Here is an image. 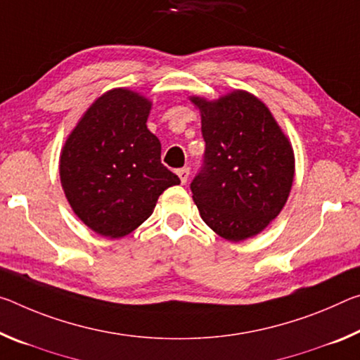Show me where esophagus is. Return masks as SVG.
<instances>
[{
    "label": "esophagus",
    "mask_w": 360,
    "mask_h": 360,
    "mask_svg": "<svg viewBox=\"0 0 360 360\" xmlns=\"http://www.w3.org/2000/svg\"><path fill=\"white\" fill-rule=\"evenodd\" d=\"M189 168H181V169H178V176H179V179H181V182L182 184H186L187 182V179H189Z\"/></svg>",
    "instance_id": "34e87169"
}]
</instances>
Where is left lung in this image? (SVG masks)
<instances>
[{"label": "left lung", "instance_id": "1", "mask_svg": "<svg viewBox=\"0 0 360 360\" xmlns=\"http://www.w3.org/2000/svg\"><path fill=\"white\" fill-rule=\"evenodd\" d=\"M191 101L200 110L205 139L192 198L210 229L242 242L266 229L287 203L295 178L292 144L264 102L247 91Z\"/></svg>", "mask_w": 360, "mask_h": 360}]
</instances>
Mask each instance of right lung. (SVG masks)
<instances>
[{
  "instance_id": "right-lung-1",
  "label": "right lung",
  "mask_w": 360,
  "mask_h": 360,
  "mask_svg": "<svg viewBox=\"0 0 360 360\" xmlns=\"http://www.w3.org/2000/svg\"><path fill=\"white\" fill-rule=\"evenodd\" d=\"M152 102L136 91H107L84 112L60 152V184L91 231L128 236L153 213L179 178L160 162L162 144L147 129Z\"/></svg>"
}]
</instances>
